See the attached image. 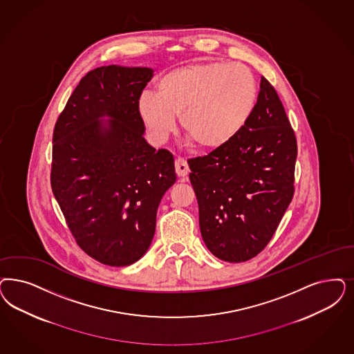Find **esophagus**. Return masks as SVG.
<instances>
[{"mask_svg": "<svg viewBox=\"0 0 354 354\" xmlns=\"http://www.w3.org/2000/svg\"><path fill=\"white\" fill-rule=\"evenodd\" d=\"M175 171H176V175L179 178H185L189 172V167H188V163L187 160L183 158L175 159Z\"/></svg>", "mask_w": 354, "mask_h": 354, "instance_id": "esophagus-1", "label": "esophagus"}]
</instances>
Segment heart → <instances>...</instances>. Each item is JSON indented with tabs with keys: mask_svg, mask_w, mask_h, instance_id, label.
<instances>
[{
	"mask_svg": "<svg viewBox=\"0 0 354 354\" xmlns=\"http://www.w3.org/2000/svg\"><path fill=\"white\" fill-rule=\"evenodd\" d=\"M257 86L242 64L203 62L163 74L157 95L138 99V113L156 142H163L176 127L201 150L227 145L242 132L255 110Z\"/></svg>",
	"mask_w": 354,
	"mask_h": 354,
	"instance_id": "obj_1",
	"label": "heart"
}]
</instances>
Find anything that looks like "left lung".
Instances as JSON below:
<instances>
[{
  "label": "left lung",
  "mask_w": 354,
  "mask_h": 354,
  "mask_svg": "<svg viewBox=\"0 0 354 354\" xmlns=\"http://www.w3.org/2000/svg\"><path fill=\"white\" fill-rule=\"evenodd\" d=\"M295 159L290 122L276 90L261 77L242 132L188 162L201 236L214 257L242 263L264 250L292 201Z\"/></svg>",
  "instance_id": "left-lung-1"
}]
</instances>
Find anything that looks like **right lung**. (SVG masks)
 <instances>
[{"label":"right lung","mask_w":354,"mask_h":354,"mask_svg":"<svg viewBox=\"0 0 354 354\" xmlns=\"http://www.w3.org/2000/svg\"><path fill=\"white\" fill-rule=\"evenodd\" d=\"M147 66H100L75 87L53 131L52 191L78 245L111 267L147 254L174 157L150 147L138 99Z\"/></svg>","instance_id":"right-lung-1"}]
</instances>
